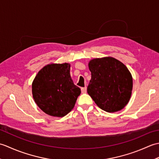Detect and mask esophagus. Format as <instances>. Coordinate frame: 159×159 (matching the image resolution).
I'll use <instances>...</instances> for the list:
<instances>
[{
  "instance_id": "esophagus-1",
  "label": "esophagus",
  "mask_w": 159,
  "mask_h": 159,
  "mask_svg": "<svg viewBox=\"0 0 159 159\" xmlns=\"http://www.w3.org/2000/svg\"><path fill=\"white\" fill-rule=\"evenodd\" d=\"M81 92L83 93H85L87 92V87H84L81 88Z\"/></svg>"
}]
</instances>
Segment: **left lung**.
Returning a JSON list of instances; mask_svg holds the SVG:
<instances>
[{
	"label": "left lung",
	"instance_id": "obj_1",
	"mask_svg": "<svg viewBox=\"0 0 159 159\" xmlns=\"http://www.w3.org/2000/svg\"><path fill=\"white\" fill-rule=\"evenodd\" d=\"M88 66L92 78L87 90L97 106L109 113L122 109L133 90V77L127 67L111 57L93 59Z\"/></svg>",
	"mask_w": 159,
	"mask_h": 159
}]
</instances>
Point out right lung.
<instances>
[{"mask_svg":"<svg viewBox=\"0 0 159 159\" xmlns=\"http://www.w3.org/2000/svg\"><path fill=\"white\" fill-rule=\"evenodd\" d=\"M70 71V63H50L39 71L32 83L35 102L50 116H66L81 92L74 84Z\"/></svg>","mask_w":159,"mask_h":159,"instance_id":"right-lung-1","label":"right lung"}]
</instances>
